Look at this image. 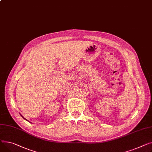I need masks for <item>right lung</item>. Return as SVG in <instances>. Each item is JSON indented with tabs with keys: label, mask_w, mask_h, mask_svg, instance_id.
<instances>
[{
	"label": "right lung",
	"mask_w": 152,
	"mask_h": 152,
	"mask_svg": "<svg viewBox=\"0 0 152 152\" xmlns=\"http://www.w3.org/2000/svg\"><path fill=\"white\" fill-rule=\"evenodd\" d=\"M20 115H21V114H20ZM21 117H23V118H24V120H26V121H28V120H26V118H24V117H23V116H22V115H21Z\"/></svg>",
	"instance_id": "right-lung-1"
}]
</instances>
